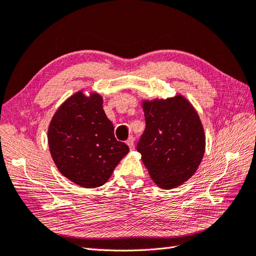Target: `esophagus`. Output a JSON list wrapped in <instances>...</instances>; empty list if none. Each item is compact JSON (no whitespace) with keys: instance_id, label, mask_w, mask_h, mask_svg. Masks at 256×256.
Masks as SVG:
<instances>
[{"instance_id":"esophagus-1","label":"esophagus","mask_w":256,"mask_h":256,"mask_svg":"<svg viewBox=\"0 0 256 256\" xmlns=\"http://www.w3.org/2000/svg\"><path fill=\"white\" fill-rule=\"evenodd\" d=\"M127 144L129 146L130 150H134V138L130 137L128 140H127Z\"/></svg>"}]
</instances>
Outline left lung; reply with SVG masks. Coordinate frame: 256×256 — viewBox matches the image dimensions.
<instances>
[{"label": "left lung", "instance_id": "left-lung-1", "mask_svg": "<svg viewBox=\"0 0 256 256\" xmlns=\"http://www.w3.org/2000/svg\"><path fill=\"white\" fill-rule=\"evenodd\" d=\"M146 129L137 144L152 180L172 190L197 171L206 149L202 124L183 95L142 100Z\"/></svg>", "mask_w": 256, "mask_h": 256}]
</instances>
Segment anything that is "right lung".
Wrapping results in <instances>:
<instances>
[{"mask_svg":"<svg viewBox=\"0 0 256 256\" xmlns=\"http://www.w3.org/2000/svg\"><path fill=\"white\" fill-rule=\"evenodd\" d=\"M48 144L59 172L84 188H95L110 180L129 152L117 141L114 126L103 110L98 93L78 90L62 104L51 119Z\"/></svg>","mask_w":256,"mask_h":256,"instance_id":"obj_1","label":"right lung"}]
</instances>
